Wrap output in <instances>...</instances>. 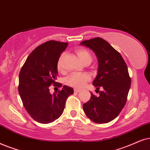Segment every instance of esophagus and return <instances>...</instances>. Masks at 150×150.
<instances>
[{
    "mask_svg": "<svg viewBox=\"0 0 150 150\" xmlns=\"http://www.w3.org/2000/svg\"><path fill=\"white\" fill-rule=\"evenodd\" d=\"M74 92H75V93H79V92H80V89H77V88H75V89H74Z\"/></svg>",
    "mask_w": 150,
    "mask_h": 150,
    "instance_id": "1",
    "label": "esophagus"
}]
</instances>
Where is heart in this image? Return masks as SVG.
I'll return each mask as SVG.
<instances>
[{"instance_id":"heart-1","label":"heart","mask_w":150,"mask_h":150,"mask_svg":"<svg viewBox=\"0 0 150 150\" xmlns=\"http://www.w3.org/2000/svg\"><path fill=\"white\" fill-rule=\"evenodd\" d=\"M76 52L77 56L80 60L84 64H90L92 61V55L88 51L84 49H78ZM57 69L59 73H63L64 70L62 67V56L59 59L57 64ZM91 80V77L88 74H71L64 79L66 85L75 88H81L86 83Z\"/></svg>"}]
</instances>
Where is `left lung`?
Instances as JSON below:
<instances>
[{"label": "left lung", "instance_id": "obj_1", "mask_svg": "<svg viewBox=\"0 0 150 150\" xmlns=\"http://www.w3.org/2000/svg\"><path fill=\"white\" fill-rule=\"evenodd\" d=\"M80 45L93 50L99 62L98 74L93 84L99 96L91 93L83 109L93 122L108 123L119 115L126 103L131 85L127 67L120 53L101 38L82 41ZM99 88L103 91H99Z\"/></svg>", "mask_w": 150, "mask_h": 150}]
</instances>
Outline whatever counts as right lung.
<instances>
[{"label": "right lung", "instance_id": "1", "mask_svg": "<svg viewBox=\"0 0 150 150\" xmlns=\"http://www.w3.org/2000/svg\"><path fill=\"white\" fill-rule=\"evenodd\" d=\"M68 45L55 40L42 44L30 53L20 71V96L28 114L38 123L46 124L58 119L67 98L73 94V88L67 86L53 94L49 91L50 86H62L55 81L57 64Z\"/></svg>", "mask_w": 150, "mask_h": 150}]
</instances>
